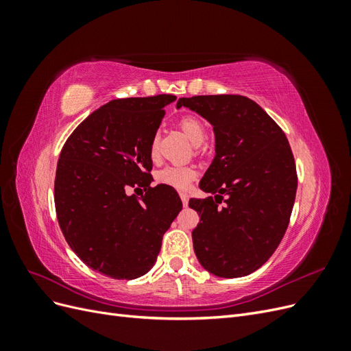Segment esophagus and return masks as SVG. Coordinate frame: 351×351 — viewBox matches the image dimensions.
<instances>
[{"instance_id": "esophagus-1", "label": "esophagus", "mask_w": 351, "mask_h": 351, "mask_svg": "<svg viewBox=\"0 0 351 351\" xmlns=\"http://www.w3.org/2000/svg\"><path fill=\"white\" fill-rule=\"evenodd\" d=\"M180 197H182L183 206H187V204H189V195L187 193H182V195H180Z\"/></svg>"}]
</instances>
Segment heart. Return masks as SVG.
<instances>
[{
  "label": "heart",
  "instance_id": "heart-1",
  "mask_svg": "<svg viewBox=\"0 0 351 351\" xmlns=\"http://www.w3.org/2000/svg\"><path fill=\"white\" fill-rule=\"evenodd\" d=\"M180 127H182L183 133L187 136V139L195 146L202 145L206 139V127L195 115L183 117V119L180 120ZM149 152L152 158H155L158 154L156 136L151 142ZM195 177H196V171L192 167H177V165H168L156 174V180L159 183L174 187L177 190H186L190 186V183L193 182Z\"/></svg>",
  "mask_w": 351,
  "mask_h": 351
}]
</instances>
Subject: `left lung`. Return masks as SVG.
Segmentation results:
<instances>
[{
	"label": "left lung",
	"mask_w": 351,
	"mask_h": 351,
	"mask_svg": "<svg viewBox=\"0 0 351 351\" xmlns=\"http://www.w3.org/2000/svg\"><path fill=\"white\" fill-rule=\"evenodd\" d=\"M182 107L215 134V158L199 183L215 196L189 200L200 218L192 232L196 258L217 277H244L272 256L289 227L297 190L291 147L278 124L241 95L180 98Z\"/></svg>",
	"instance_id": "8db88e82"
}]
</instances>
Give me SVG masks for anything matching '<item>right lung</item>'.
I'll list each match as a JSON object with an SVG mask.
<instances>
[{
    "mask_svg": "<svg viewBox=\"0 0 351 351\" xmlns=\"http://www.w3.org/2000/svg\"><path fill=\"white\" fill-rule=\"evenodd\" d=\"M174 95L114 99L74 130L60 154L54 197L70 249L115 280L149 271L183 204L173 187H151V142ZM145 186L141 199L126 193Z\"/></svg>",
    "mask_w": 351,
    "mask_h": 351,
    "instance_id": "1",
    "label": "right lung"
}]
</instances>
